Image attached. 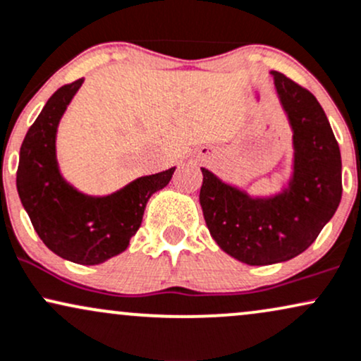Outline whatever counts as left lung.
Instances as JSON below:
<instances>
[{
  "label": "left lung",
  "mask_w": 361,
  "mask_h": 361,
  "mask_svg": "<svg viewBox=\"0 0 361 361\" xmlns=\"http://www.w3.org/2000/svg\"><path fill=\"white\" fill-rule=\"evenodd\" d=\"M294 131V173L274 197H250L202 171L199 192L207 230L223 252L248 265L298 257L314 243L341 201V154L324 109L307 89L272 71Z\"/></svg>",
  "instance_id": "obj_1"
}]
</instances>
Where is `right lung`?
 <instances>
[{
    "instance_id": "right-lung-1",
    "label": "right lung",
    "mask_w": 361,
    "mask_h": 361,
    "mask_svg": "<svg viewBox=\"0 0 361 361\" xmlns=\"http://www.w3.org/2000/svg\"><path fill=\"white\" fill-rule=\"evenodd\" d=\"M82 80L59 87L30 126L20 148L16 189L47 248L74 264L97 265L125 252L147 201L171 182L176 167L140 177L104 197L86 196L67 184L55 159V133Z\"/></svg>"
}]
</instances>
